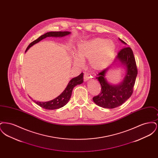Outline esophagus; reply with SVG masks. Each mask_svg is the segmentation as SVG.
Segmentation results:
<instances>
[{
	"label": "esophagus",
	"instance_id": "esophagus-1",
	"mask_svg": "<svg viewBox=\"0 0 158 158\" xmlns=\"http://www.w3.org/2000/svg\"><path fill=\"white\" fill-rule=\"evenodd\" d=\"M83 77H84V81H88L89 79H90V76H89V75L87 72H85Z\"/></svg>",
	"mask_w": 158,
	"mask_h": 158
}]
</instances>
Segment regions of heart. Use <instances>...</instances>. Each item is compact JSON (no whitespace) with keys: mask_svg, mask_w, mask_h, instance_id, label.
<instances>
[{"mask_svg":"<svg viewBox=\"0 0 158 158\" xmlns=\"http://www.w3.org/2000/svg\"><path fill=\"white\" fill-rule=\"evenodd\" d=\"M113 41L102 38L81 41L77 45L76 54L72 55L73 65L82 68L83 61L88 59L90 69L94 71L106 68L113 59L115 52Z\"/></svg>","mask_w":158,"mask_h":158,"instance_id":"obj_1","label":"heart"}]
</instances>
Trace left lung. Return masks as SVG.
<instances>
[{
    "mask_svg": "<svg viewBox=\"0 0 158 158\" xmlns=\"http://www.w3.org/2000/svg\"><path fill=\"white\" fill-rule=\"evenodd\" d=\"M124 44V41L119 38ZM119 61L126 69L123 81L118 85H111L106 81L105 75L111 66L105 69L97 75L96 79L100 83L101 90L99 94L92 98L97 105L105 108H115L124 103L133 92V87L137 75L135 58L131 48L126 47L118 53L114 63Z\"/></svg>",
    "mask_w": 158,
    "mask_h": 158,
    "instance_id": "obj_1",
    "label": "left lung"
}]
</instances>
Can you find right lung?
<instances>
[{"instance_id": "right-lung-1", "label": "right lung", "mask_w": 158, "mask_h": 158, "mask_svg": "<svg viewBox=\"0 0 158 158\" xmlns=\"http://www.w3.org/2000/svg\"><path fill=\"white\" fill-rule=\"evenodd\" d=\"M70 34V32H69V31H55V32L52 31V32H47L44 34L41 35L37 40L31 43L30 45H28V47L27 48L25 52L30 48L31 47L35 44L36 43L40 42L41 40L44 39L45 38L49 37H64L66 35H69ZM83 73H82L78 76L72 79L69 81L68 86H66L65 89L63 90V92L60 94L59 96H58L57 98H54L53 100H51L50 101H47V102H39V101H35L33 99L32 100L37 105L47 110H55V109L61 108L66 104H67V103L69 102L70 98L71 97L72 90L73 89L74 87L77 85H80L83 82Z\"/></svg>"}]
</instances>
